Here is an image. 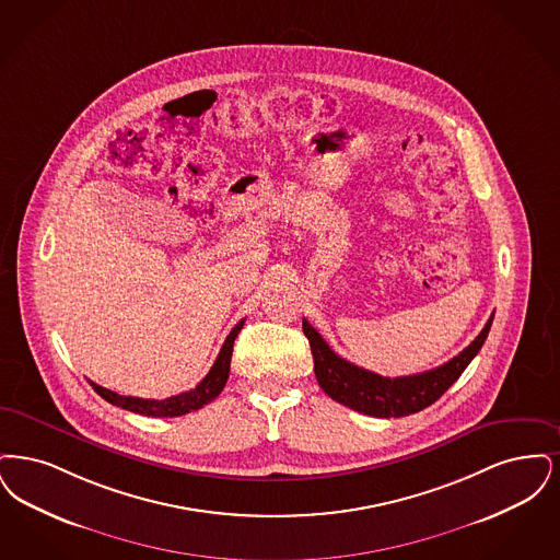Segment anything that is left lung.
Segmentation results:
<instances>
[{
  "label": "left lung",
  "instance_id": "1",
  "mask_svg": "<svg viewBox=\"0 0 560 560\" xmlns=\"http://www.w3.org/2000/svg\"><path fill=\"white\" fill-rule=\"evenodd\" d=\"M491 322L493 316L487 319L486 328L479 332V337L447 364L397 378L374 374L342 360L307 319H303V332L312 345L314 372L324 393L355 412L376 418H401L429 408L460 378L466 365L472 362V358L483 347Z\"/></svg>",
  "mask_w": 560,
  "mask_h": 560
}]
</instances>
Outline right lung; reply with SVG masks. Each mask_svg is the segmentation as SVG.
<instances>
[{
    "label": "right lung",
    "mask_w": 560,
    "mask_h": 560,
    "mask_svg": "<svg viewBox=\"0 0 560 560\" xmlns=\"http://www.w3.org/2000/svg\"><path fill=\"white\" fill-rule=\"evenodd\" d=\"M244 319H241L232 332L228 335V339L223 342L221 351H219L218 360L213 368L209 370V374L196 385L195 389L173 395L167 399H142V397H129V395H119L115 390L104 389L96 383L90 381V385L94 387L97 395L102 399H106L113 406H119L122 410L129 412L142 413V416H154V418H173V416H184V413L200 410L202 406L211 404L219 393L225 387L228 376H230V360H232V349L234 341L238 337V332L243 330Z\"/></svg>",
    "instance_id": "right-lung-1"
}]
</instances>
